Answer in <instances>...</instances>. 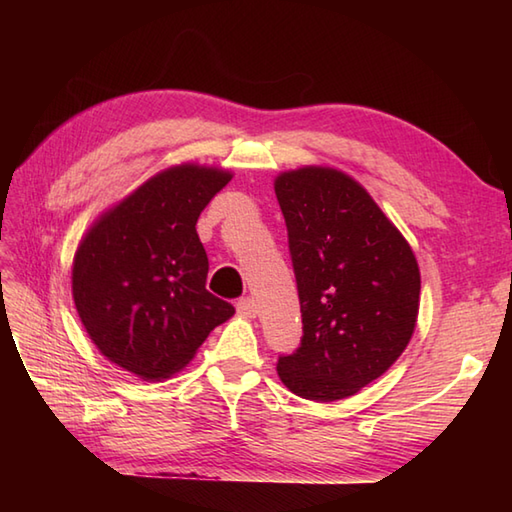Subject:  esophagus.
<instances>
[{
	"label": "esophagus",
	"mask_w": 512,
	"mask_h": 512,
	"mask_svg": "<svg viewBox=\"0 0 512 512\" xmlns=\"http://www.w3.org/2000/svg\"><path fill=\"white\" fill-rule=\"evenodd\" d=\"M237 312L242 314V317H255L257 314V303H255V299H250V297H244V299H239L237 301Z\"/></svg>",
	"instance_id": "34e87169"
}]
</instances>
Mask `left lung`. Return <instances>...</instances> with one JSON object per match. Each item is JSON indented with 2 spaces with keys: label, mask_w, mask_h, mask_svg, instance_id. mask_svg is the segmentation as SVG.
Segmentation results:
<instances>
[{
  "label": "left lung",
  "mask_w": 512,
  "mask_h": 512,
  "mask_svg": "<svg viewBox=\"0 0 512 512\" xmlns=\"http://www.w3.org/2000/svg\"><path fill=\"white\" fill-rule=\"evenodd\" d=\"M275 193L303 319L301 345L279 356L277 374L306 400L354 396L398 361L416 328V255L372 195L343 171H286Z\"/></svg>",
  "instance_id": "obj_1"
}]
</instances>
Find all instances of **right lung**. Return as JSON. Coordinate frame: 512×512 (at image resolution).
<instances>
[{
  "label": "right lung",
  "instance_id": "obj_1",
  "mask_svg": "<svg viewBox=\"0 0 512 512\" xmlns=\"http://www.w3.org/2000/svg\"><path fill=\"white\" fill-rule=\"evenodd\" d=\"M233 173L184 162L105 211L81 239L72 297L103 356L143 380L189 365L235 308L206 290L209 257L195 224Z\"/></svg>",
  "mask_w": 512,
  "mask_h": 512
}]
</instances>
